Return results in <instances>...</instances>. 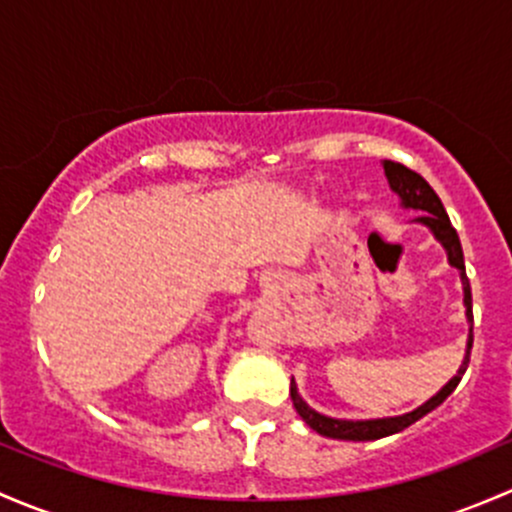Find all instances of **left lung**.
<instances>
[{
    "mask_svg": "<svg viewBox=\"0 0 512 512\" xmlns=\"http://www.w3.org/2000/svg\"><path fill=\"white\" fill-rule=\"evenodd\" d=\"M382 167H384V175H387V179H389V187H392V192H397L399 199H402V207L404 209H416V212H421L419 217H416V221H419V224H424V226H429L431 234L436 236V241H439V244L446 249V254H449L451 266L458 268V273H461L463 305H466L468 323L473 325L471 283H468V276H466V263H463L461 241H458L456 229L451 226V219H449V214H446L444 204H441L439 194L431 189V184L426 182L424 177L416 175V172L409 170V167L399 165V162L384 160ZM471 347H473V333H468L466 357H463L461 367H458V372L453 374V379H449V384H444V387H441L439 392H436L434 397L429 399V402H424L421 407H416L414 412H409V414L387 416V419H367V421L333 419V416L318 414L315 409H310L308 404L300 399L298 387H295V382L291 379L293 407H295V412L300 414V419H303L305 424L310 426V429L318 431L320 436H328V439L374 441V439H382V436L397 434V431L407 429V426H412L414 421H419L421 416L429 414L431 409L439 407V404L444 402V399L453 392V389L458 387V382H461L463 372H466V367H468V360H471Z\"/></svg>",
    "mask_w": 512,
    "mask_h": 512,
    "instance_id": "1",
    "label": "left lung"
}]
</instances>
